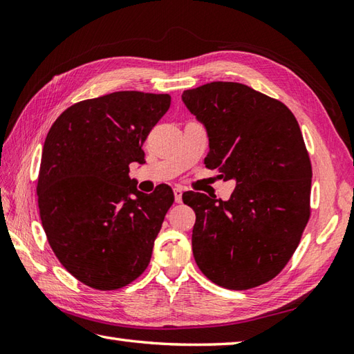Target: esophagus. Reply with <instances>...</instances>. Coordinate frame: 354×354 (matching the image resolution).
<instances>
[{"label": "esophagus", "instance_id": "obj_1", "mask_svg": "<svg viewBox=\"0 0 354 354\" xmlns=\"http://www.w3.org/2000/svg\"><path fill=\"white\" fill-rule=\"evenodd\" d=\"M173 193H175V201L178 202V204H181V202H183V189H181V187H176V189L173 190Z\"/></svg>", "mask_w": 354, "mask_h": 354}]
</instances>
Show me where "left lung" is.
<instances>
[{
  "instance_id": "8db88e82",
  "label": "left lung",
  "mask_w": 354,
  "mask_h": 354,
  "mask_svg": "<svg viewBox=\"0 0 354 354\" xmlns=\"http://www.w3.org/2000/svg\"><path fill=\"white\" fill-rule=\"evenodd\" d=\"M183 102L208 132L207 167L236 181L228 201L183 194L196 213L194 260L222 288H257L288 265L310 217L301 129L284 103L236 82L187 89Z\"/></svg>"
}]
</instances>
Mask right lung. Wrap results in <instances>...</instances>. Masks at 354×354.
<instances>
[{"label":"right lung","mask_w":354,"mask_h":354,"mask_svg":"<svg viewBox=\"0 0 354 354\" xmlns=\"http://www.w3.org/2000/svg\"><path fill=\"white\" fill-rule=\"evenodd\" d=\"M169 94L118 91L65 109L47 133L37 205L53 252L79 281L115 290L145 272L175 196L137 190L131 162L170 108Z\"/></svg>","instance_id":"add662e5"}]
</instances>
